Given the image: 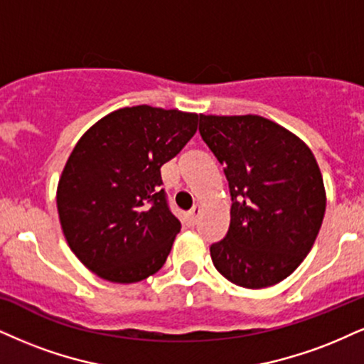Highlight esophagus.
<instances>
[{"instance_id": "34e87169", "label": "esophagus", "mask_w": 364, "mask_h": 364, "mask_svg": "<svg viewBox=\"0 0 364 364\" xmlns=\"http://www.w3.org/2000/svg\"><path fill=\"white\" fill-rule=\"evenodd\" d=\"M200 213H203V209H200V205L196 204L194 208L191 209V213H189V221H191L192 224H197V221H199Z\"/></svg>"}]
</instances>
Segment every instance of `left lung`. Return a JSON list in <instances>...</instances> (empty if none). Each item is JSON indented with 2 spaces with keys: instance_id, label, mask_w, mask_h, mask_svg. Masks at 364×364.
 Segmentation results:
<instances>
[{
  "instance_id": "8db88e82",
  "label": "left lung",
  "mask_w": 364,
  "mask_h": 364,
  "mask_svg": "<svg viewBox=\"0 0 364 364\" xmlns=\"http://www.w3.org/2000/svg\"><path fill=\"white\" fill-rule=\"evenodd\" d=\"M199 133L224 167L232 200L226 237L210 245L214 267L243 289L285 280L312 250L326 213L312 150L257 114H200Z\"/></svg>"
}]
</instances>
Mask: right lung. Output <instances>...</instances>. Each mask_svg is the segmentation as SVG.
Listing matches in <instances>:
<instances>
[{"mask_svg": "<svg viewBox=\"0 0 364 364\" xmlns=\"http://www.w3.org/2000/svg\"><path fill=\"white\" fill-rule=\"evenodd\" d=\"M199 114L148 105L92 124L65 161L57 210L67 245L102 280L136 284L164 267L181 223L160 167L194 136Z\"/></svg>", "mask_w": 364, "mask_h": 364, "instance_id": "right-lung-1", "label": "right lung"}]
</instances>
